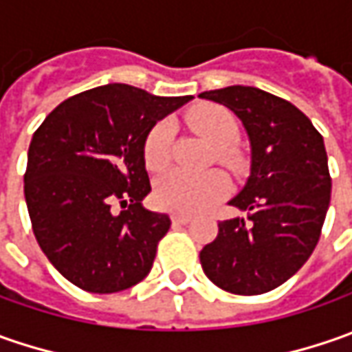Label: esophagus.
<instances>
[{
	"mask_svg": "<svg viewBox=\"0 0 352 352\" xmlns=\"http://www.w3.org/2000/svg\"><path fill=\"white\" fill-rule=\"evenodd\" d=\"M172 223H180V225H186L192 221V215H186V213H172Z\"/></svg>",
	"mask_w": 352,
	"mask_h": 352,
	"instance_id": "34e87169",
	"label": "esophagus"
}]
</instances>
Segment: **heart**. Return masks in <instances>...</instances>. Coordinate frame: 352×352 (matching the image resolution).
<instances>
[{
  "label": "heart",
  "mask_w": 352,
  "mask_h": 352,
  "mask_svg": "<svg viewBox=\"0 0 352 352\" xmlns=\"http://www.w3.org/2000/svg\"><path fill=\"white\" fill-rule=\"evenodd\" d=\"M188 125L201 137L217 146V158L223 166L236 168L241 158L235 144L241 135L236 117L217 103H199L186 116ZM172 139L174 133L166 121L156 123L148 131L142 144V160L151 172H160L172 160ZM229 192V182L221 172L188 174L184 170H172L164 174L155 186V199L162 210L196 213L219 201Z\"/></svg>",
  "instance_id": "b5f03b06"
}]
</instances>
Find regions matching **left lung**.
Masks as SVG:
<instances>
[{
    "mask_svg": "<svg viewBox=\"0 0 352 352\" xmlns=\"http://www.w3.org/2000/svg\"><path fill=\"white\" fill-rule=\"evenodd\" d=\"M223 103L247 129L252 164L247 186L229 204L250 211L225 219L199 263L215 286L258 296L292 278L318 245L331 199L323 137L290 102L250 86L199 94Z\"/></svg>",
    "mask_w": 352,
    "mask_h": 352,
    "instance_id": "1",
    "label": "left lung"
}]
</instances>
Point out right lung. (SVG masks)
Segmentation results:
<instances>
[{
  "label": "right lung",
  "instance_id": "right-lung-1",
  "mask_svg": "<svg viewBox=\"0 0 352 352\" xmlns=\"http://www.w3.org/2000/svg\"><path fill=\"white\" fill-rule=\"evenodd\" d=\"M190 100L107 84L68 98L34 131L27 210L38 247L74 286L113 294L151 272L170 217L141 206L151 192L142 144L156 121Z\"/></svg>",
  "mask_w": 352,
  "mask_h": 352
}]
</instances>
